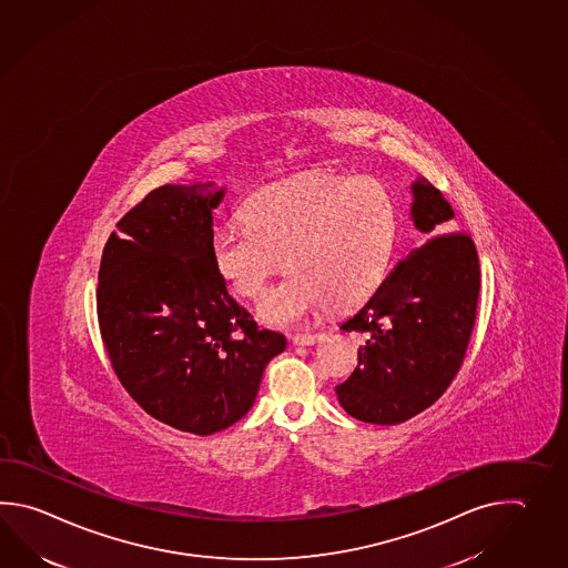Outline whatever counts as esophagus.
<instances>
[{
    "label": "esophagus",
    "mask_w": 568,
    "mask_h": 568,
    "mask_svg": "<svg viewBox=\"0 0 568 568\" xmlns=\"http://www.w3.org/2000/svg\"><path fill=\"white\" fill-rule=\"evenodd\" d=\"M320 339H324V334H297V336H293V344L295 346H312Z\"/></svg>",
    "instance_id": "1"
}]
</instances>
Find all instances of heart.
I'll list each match as a JSON object with an SVG mask.
<instances>
[{"label": "heart", "instance_id": "obj_1", "mask_svg": "<svg viewBox=\"0 0 568 568\" xmlns=\"http://www.w3.org/2000/svg\"><path fill=\"white\" fill-rule=\"evenodd\" d=\"M243 221L214 231L210 256L222 281L251 302L285 265L293 268L261 305L271 325L371 297L398 232L393 194L372 175L307 174L268 185L244 204Z\"/></svg>", "mask_w": 568, "mask_h": 568}]
</instances>
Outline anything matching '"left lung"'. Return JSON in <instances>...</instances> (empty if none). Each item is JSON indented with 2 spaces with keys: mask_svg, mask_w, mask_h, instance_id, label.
I'll return each instance as SVG.
<instances>
[{
  "mask_svg": "<svg viewBox=\"0 0 568 568\" xmlns=\"http://www.w3.org/2000/svg\"><path fill=\"white\" fill-rule=\"evenodd\" d=\"M413 192V219L425 243L339 325L366 337L356 371L336 386L339 405L374 425L405 423L449 388L464 366L481 290L471 234L449 231L452 204L427 180Z\"/></svg>",
  "mask_w": 568,
  "mask_h": 568,
  "instance_id": "left-lung-1",
  "label": "left lung"
}]
</instances>
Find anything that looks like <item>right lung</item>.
<instances>
[{
  "label": "right lung",
  "mask_w": 568,
  "mask_h": 568,
  "mask_svg": "<svg viewBox=\"0 0 568 568\" xmlns=\"http://www.w3.org/2000/svg\"><path fill=\"white\" fill-rule=\"evenodd\" d=\"M202 190L160 185L116 222L99 266L97 317L129 396L170 427L212 435L248 413L287 339L229 295L210 256L222 190Z\"/></svg>",
  "instance_id": "right-lung-1"
}]
</instances>
